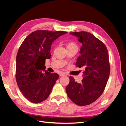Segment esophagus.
Listing matches in <instances>:
<instances>
[{"label":"esophagus","mask_w":126,"mask_h":126,"mask_svg":"<svg viewBox=\"0 0 126 126\" xmlns=\"http://www.w3.org/2000/svg\"><path fill=\"white\" fill-rule=\"evenodd\" d=\"M59 76H60V77H62V76H65V74H64L63 72H60V73L59 74Z\"/></svg>","instance_id":"1"}]
</instances>
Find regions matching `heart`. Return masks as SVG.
Masks as SVG:
<instances>
[{
	"label": "heart",
	"instance_id": "heart-1",
	"mask_svg": "<svg viewBox=\"0 0 126 126\" xmlns=\"http://www.w3.org/2000/svg\"><path fill=\"white\" fill-rule=\"evenodd\" d=\"M76 47V45L74 43H69L67 45V47Z\"/></svg>",
	"mask_w": 126,
	"mask_h": 126
}]
</instances>
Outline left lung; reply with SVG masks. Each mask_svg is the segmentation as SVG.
<instances>
[{
    "label": "left lung",
    "instance_id": "obj_1",
    "mask_svg": "<svg viewBox=\"0 0 126 126\" xmlns=\"http://www.w3.org/2000/svg\"><path fill=\"white\" fill-rule=\"evenodd\" d=\"M82 43L76 66L83 67V79L80 83L69 77L70 82L66 88L70 100L78 106L91 104L104 91L110 74L107 49L105 44L90 32H70Z\"/></svg>",
    "mask_w": 126,
    "mask_h": 126
}]
</instances>
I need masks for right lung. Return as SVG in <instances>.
I'll return each instance as SVG.
<instances>
[{
	"instance_id": "obj_1",
	"label": "right lung",
	"mask_w": 126,
	"mask_h": 126,
	"mask_svg": "<svg viewBox=\"0 0 126 126\" xmlns=\"http://www.w3.org/2000/svg\"><path fill=\"white\" fill-rule=\"evenodd\" d=\"M67 33L37 30L27 37L19 48L16 79L19 88L30 102L40 103L50 94L59 75L45 70L46 59L51 56L50 49L53 42Z\"/></svg>"
}]
</instances>
